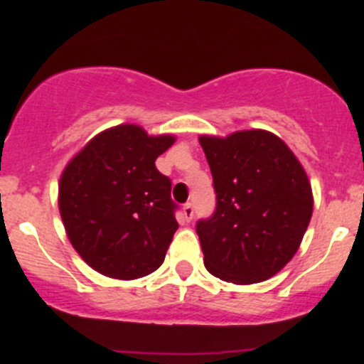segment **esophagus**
I'll use <instances>...</instances> for the list:
<instances>
[{"label": "esophagus", "instance_id": "34e87169", "mask_svg": "<svg viewBox=\"0 0 364 364\" xmlns=\"http://www.w3.org/2000/svg\"><path fill=\"white\" fill-rule=\"evenodd\" d=\"M183 215H185L186 222H192L193 215H196V208H193L192 203H186L185 205H183Z\"/></svg>", "mask_w": 364, "mask_h": 364}]
</instances>
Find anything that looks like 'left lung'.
<instances>
[{
  "instance_id": "left-lung-1",
  "label": "left lung",
  "mask_w": 364,
  "mask_h": 364,
  "mask_svg": "<svg viewBox=\"0 0 364 364\" xmlns=\"http://www.w3.org/2000/svg\"><path fill=\"white\" fill-rule=\"evenodd\" d=\"M216 193L196 229L205 269L232 284H257L294 257L314 209L303 167L282 139L264 130L200 137Z\"/></svg>"
}]
</instances>
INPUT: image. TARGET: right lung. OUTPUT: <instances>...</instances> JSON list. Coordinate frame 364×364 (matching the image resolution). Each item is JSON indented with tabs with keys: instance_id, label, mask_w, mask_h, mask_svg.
I'll return each instance as SVG.
<instances>
[{
	"instance_id": "right-lung-1",
	"label": "right lung",
	"mask_w": 364,
	"mask_h": 364,
	"mask_svg": "<svg viewBox=\"0 0 364 364\" xmlns=\"http://www.w3.org/2000/svg\"><path fill=\"white\" fill-rule=\"evenodd\" d=\"M172 142L121 124L97 135L65 168L61 218L73 248L98 273L134 280L164 262L178 204L155 160Z\"/></svg>"
}]
</instances>
